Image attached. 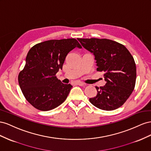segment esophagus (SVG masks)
<instances>
[{
	"label": "esophagus",
	"mask_w": 151,
	"mask_h": 151,
	"mask_svg": "<svg viewBox=\"0 0 151 151\" xmlns=\"http://www.w3.org/2000/svg\"><path fill=\"white\" fill-rule=\"evenodd\" d=\"M76 84L78 85H80V86H83L84 85V83L83 82H81V81H76Z\"/></svg>",
	"instance_id": "esophagus-1"
}]
</instances>
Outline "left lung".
<instances>
[{
  "label": "left lung",
  "mask_w": 151,
  "mask_h": 151,
  "mask_svg": "<svg viewBox=\"0 0 151 151\" xmlns=\"http://www.w3.org/2000/svg\"><path fill=\"white\" fill-rule=\"evenodd\" d=\"M85 49L95 55L97 71L104 72L106 83L96 87L97 94L89 101L99 109L119 108L130 96L136 81V65L132 54L123 45L106 38H78Z\"/></svg>",
  "instance_id": "left-lung-1"
}]
</instances>
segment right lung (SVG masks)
<instances>
[{
	"mask_svg": "<svg viewBox=\"0 0 151 151\" xmlns=\"http://www.w3.org/2000/svg\"><path fill=\"white\" fill-rule=\"evenodd\" d=\"M75 47L81 46L75 38H68L43 42L28 51L18 82L25 99L35 108L49 111L66 99L73 86L63 83L55 75Z\"/></svg>",
	"mask_w": 151,
	"mask_h": 151,
	"instance_id": "obj_1",
	"label": "right lung"
}]
</instances>
